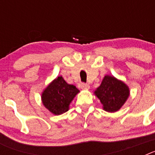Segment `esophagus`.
Instances as JSON below:
<instances>
[{
	"label": "esophagus",
	"instance_id": "obj_1",
	"mask_svg": "<svg viewBox=\"0 0 155 155\" xmlns=\"http://www.w3.org/2000/svg\"><path fill=\"white\" fill-rule=\"evenodd\" d=\"M81 89L83 90H87L89 89V84H85V83H82L81 84Z\"/></svg>",
	"mask_w": 155,
	"mask_h": 155
}]
</instances>
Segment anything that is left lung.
Listing matches in <instances>:
<instances>
[{
  "mask_svg": "<svg viewBox=\"0 0 155 155\" xmlns=\"http://www.w3.org/2000/svg\"><path fill=\"white\" fill-rule=\"evenodd\" d=\"M94 94L100 100L103 110L115 113L120 110L128 99L130 88L123 81L114 76L105 75Z\"/></svg>",
  "mask_w": 155,
  "mask_h": 155,
  "instance_id": "obj_1",
  "label": "left lung"
}]
</instances>
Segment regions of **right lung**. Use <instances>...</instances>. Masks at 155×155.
Segmentation results:
<instances>
[{"label": "right lung", "mask_w": 155, "mask_h": 155, "mask_svg": "<svg viewBox=\"0 0 155 155\" xmlns=\"http://www.w3.org/2000/svg\"><path fill=\"white\" fill-rule=\"evenodd\" d=\"M79 92L74 85L68 84L62 76H59L42 91L41 100L52 114L59 116L68 111L70 104Z\"/></svg>", "instance_id": "right-lung-1"}]
</instances>
